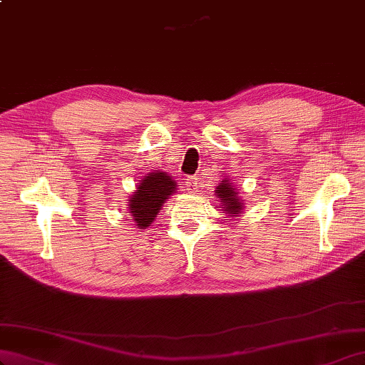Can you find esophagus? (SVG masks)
<instances>
[{
  "mask_svg": "<svg viewBox=\"0 0 365 365\" xmlns=\"http://www.w3.org/2000/svg\"><path fill=\"white\" fill-rule=\"evenodd\" d=\"M186 190H188V192H195L197 190V177H188L186 179Z\"/></svg>",
  "mask_w": 365,
  "mask_h": 365,
  "instance_id": "1",
  "label": "esophagus"
}]
</instances>
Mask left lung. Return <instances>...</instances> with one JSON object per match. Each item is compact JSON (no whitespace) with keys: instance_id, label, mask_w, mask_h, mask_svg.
<instances>
[{"instance_id":"obj_1","label":"left lung","mask_w":365,"mask_h":365,"mask_svg":"<svg viewBox=\"0 0 365 365\" xmlns=\"http://www.w3.org/2000/svg\"><path fill=\"white\" fill-rule=\"evenodd\" d=\"M217 195L218 199L223 202V211L226 210L227 214H240L242 211V202L237 197L235 190L232 185H229L227 180H223L220 185L217 186Z\"/></svg>"}]
</instances>
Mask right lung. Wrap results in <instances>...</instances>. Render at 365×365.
<instances>
[{"mask_svg":"<svg viewBox=\"0 0 365 365\" xmlns=\"http://www.w3.org/2000/svg\"><path fill=\"white\" fill-rule=\"evenodd\" d=\"M174 191L175 182L165 173L155 171L145 175L136 192L130 197V215L136 227H148Z\"/></svg>","mask_w":365,"mask_h":365,"instance_id":"add662e5","label":"right lung"}]
</instances>
